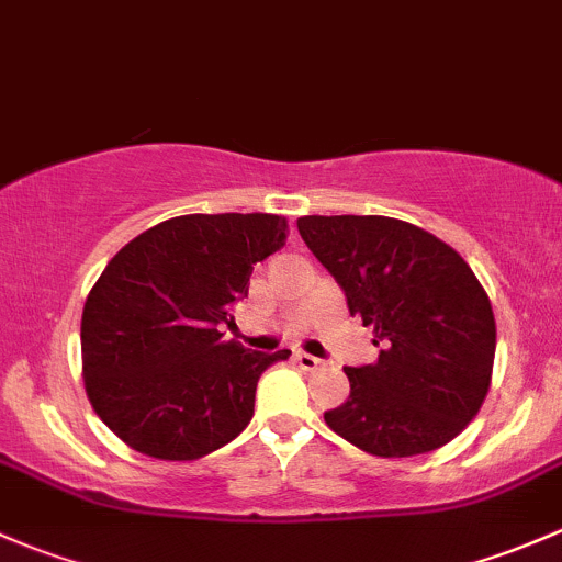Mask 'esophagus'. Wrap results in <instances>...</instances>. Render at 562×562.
<instances>
[{
	"mask_svg": "<svg viewBox=\"0 0 562 562\" xmlns=\"http://www.w3.org/2000/svg\"><path fill=\"white\" fill-rule=\"evenodd\" d=\"M294 362H297L303 370H319L324 366V360H319V357L314 355H305V351H297V355H294Z\"/></svg>",
	"mask_w": 562,
	"mask_h": 562,
	"instance_id": "1",
	"label": "esophagus"
}]
</instances>
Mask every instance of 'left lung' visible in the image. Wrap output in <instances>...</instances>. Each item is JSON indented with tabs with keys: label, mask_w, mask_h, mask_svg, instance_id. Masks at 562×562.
<instances>
[{
	"label": "left lung",
	"mask_w": 562,
	"mask_h": 562,
	"mask_svg": "<svg viewBox=\"0 0 562 562\" xmlns=\"http://www.w3.org/2000/svg\"><path fill=\"white\" fill-rule=\"evenodd\" d=\"M300 238L373 327L379 360L344 368L351 392L324 414L329 430L375 457L441 449L487 397L495 316L465 259L390 216H303Z\"/></svg>",
	"instance_id": "1"
}]
</instances>
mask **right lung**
I'll use <instances>...</instances> for the list:
<instances>
[{"label":"right lung","mask_w":562,"mask_h":562,"mask_svg":"<svg viewBox=\"0 0 562 562\" xmlns=\"http://www.w3.org/2000/svg\"><path fill=\"white\" fill-rule=\"evenodd\" d=\"M286 243L276 213H189L126 243L80 319L83 384L97 416L135 452L200 460L238 438L276 355L224 340L254 265Z\"/></svg>","instance_id":"obj_1"}]
</instances>
